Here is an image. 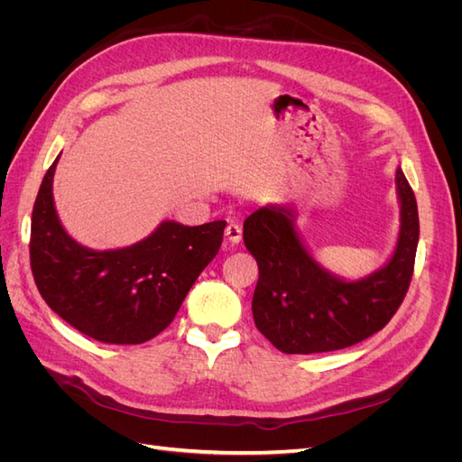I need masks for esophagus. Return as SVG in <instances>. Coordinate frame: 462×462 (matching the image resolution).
I'll return each mask as SVG.
<instances>
[{
	"instance_id": "1",
	"label": "esophagus",
	"mask_w": 462,
	"mask_h": 462,
	"mask_svg": "<svg viewBox=\"0 0 462 462\" xmlns=\"http://www.w3.org/2000/svg\"><path fill=\"white\" fill-rule=\"evenodd\" d=\"M226 239H227V243H231V245H239V243H241V239H243V229H241L239 223H235V221L229 223V226L226 227Z\"/></svg>"
}]
</instances>
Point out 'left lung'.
<instances>
[{"instance_id":"8db88e82","label":"left lung","mask_w":462,"mask_h":462,"mask_svg":"<svg viewBox=\"0 0 462 462\" xmlns=\"http://www.w3.org/2000/svg\"><path fill=\"white\" fill-rule=\"evenodd\" d=\"M401 233L385 268L343 282L312 260L283 206L260 208L245 219L243 239L258 262L253 316L258 331L287 355L339 351L387 326L411 287L420 235L418 206L407 177L395 175Z\"/></svg>"}]
</instances>
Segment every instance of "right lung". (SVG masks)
<instances>
[{
    "instance_id": "1",
    "label": "right lung",
    "mask_w": 462,
    "mask_h": 462,
    "mask_svg": "<svg viewBox=\"0 0 462 462\" xmlns=\"http://www.w3.org/2000/svg\"><path fill=\"white\" fill-rule=\"evenodd\" d=\"M58 160L32 208L31 268L40 295L69 326L96 341L146 343L171 324L192 283L216 258L227 221L197 227L163 221L141 243L96 253L77 245L55 214Z\"/></svg>"
}]
</instances>
